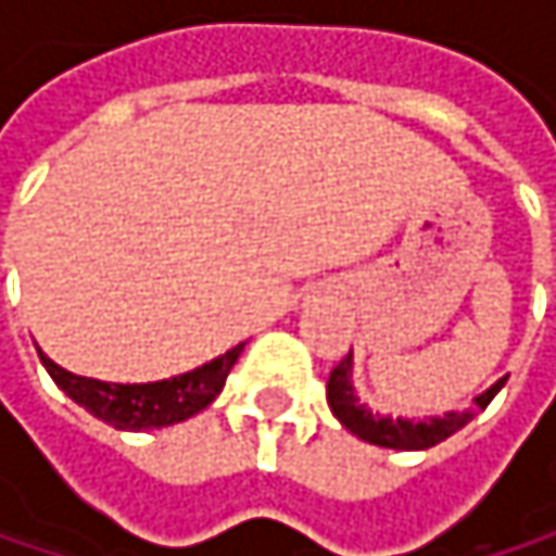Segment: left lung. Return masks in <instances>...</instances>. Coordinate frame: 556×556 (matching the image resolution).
Wrapping results in <instances>:
<instances>
[{
    "label": "left lung",
    "mask_w": 556,
    "mask_h": 556,
    "mask_svg": "<svg viewBox=\"0 0 556 556\" xmlns=\"http://www.w3.org/2000/svg\"><path fill=\"white\" fill-rule=\"evenodd\" d=\"M508 377H502L496 387H490L473 405L477 408H486L493 402V395L505 387ZM328 405L334 412V418L351 431L357 434L361 441H370L377 447H395V451H425V447H434L441 444L444 438H451L454 431H460L470 418H473V408L467 412H451L444 418H431V421H402V418H380L374 412H367L351 387V354L344 361H338V367L331 370L328 377Z\"/></svg>",
    "instance_id": "8db88e82"
}]
</instances>
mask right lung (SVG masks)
I'll list each match as a JSON object with an SVG mask.
<instances>
[{
	"label": "right lung",
	"instance_id": "right-lung-1",
	"mask_svg": "<svg viewBox=\"0 0 556 556\" xmlns=\"http://www.w3.org/2000/svg\"><path fill=\"white\" fill-rule=\"evenodd\" d=\"M241 351H244V344L231 348L228 354H222L218 361H212L192 374L161 380V383H144V387H118V383L76 377V374H66L63 367H56L48 354L38 351V357L48 367L51 380L76 405H83L86 412H92L96 418H102L112 428L144 431V428H164V425L186 421L189 415L202 412L222 392Z\"/></svg>",
	"mask_w": 556,
	"mask_h": 556
}]
</instances>
